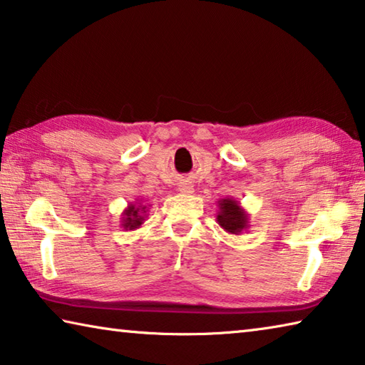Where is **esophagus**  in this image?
<instances>
[{"mask_svg": "<svg viewBox=\"0 0 365 365\" xmlns=\"http://www.w3.org/2000/svg\"><path fill=\"white\" fill-rule=\"evenodd\" d=\"M178 191H180V193H185V195H190V193H193V188H191L188 183H182L180 187H178Z\"/></svg>", "mask_w": 365, "mask_h": 365, "instance_id": "1", "label": "esophagus"}]
</instances>
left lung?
<instances>
[{
	"mask_svg": "<svg viewBox=\"0 0 365 365\" xmlns=\"http://www.w3.org/2000/svg\"><path fill=\"white\" fill-rule=\"evenodd\" d=\"M217 224L225 232L232 235H240L250 228V214L233 197H222L217 201Z\"/></svg>",
	"mask_w": 365,
	"mask_h": 365,
	"instance_id": "obj_1",
	"label": "left lung"
}]
</instances>
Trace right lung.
I'll use <instances>...</instances> for the list:
<instances>
[{
  "label": "right lung",
  "instance_id": "add662e5",
  "mask_svg": "<svg viewBox=\"0 0 365 365\" xmlns=\"http://www.w3.org/2000/svg\"><path fill=\"white\" fill-rule=\"evenodd\" d=\"M148 207L141 200H137L135 202H128V206L123 209L120 227L123 230H137L146 220Z\"/></svg>",
  "mask_w": 365,
  "mask_h": 365
}]
</instances>
